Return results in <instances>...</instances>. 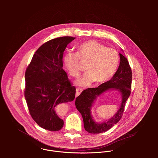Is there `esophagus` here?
<instances>
[{"instance_id":"esophagus-1","label":"esophagus","mask_w":158,"mask_h":158,"mask_svg":"<svg viewBox=\"0 0 158 158\" xmlns=\"http://www.w3.org/2000/svg\"><path fill=\"white\" fill-rule=\"evenodd\" d=\"M81 93H82V89H79V88H77V89H76V97L79 96L81 94Z\"/></svg>"}]
</instances>
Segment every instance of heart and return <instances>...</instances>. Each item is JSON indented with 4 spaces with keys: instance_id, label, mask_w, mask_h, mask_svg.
Segmentation results:
<instances>
[{
    "instance_id": "b5f03b06",
    "label": "heart",
    "mask_w": 158,
    "mask_h": 158,
    "mask_svg": "<svg viewBox=\"0 0 158 158\" xmlns=\"http://www.w3.org/2000/svg\"><path fill=\"white\" fill-rule=\"evenodd\" d=\"M89 61L87 73L77 81L81 86H88L93 82L104 83L110 79L116 71L119 62L118 52L96 41L88 40L77 48V52H67L64 57V63L69 73L74 77L80 74L81 60Z\"/></svg>"
}]
</instances>
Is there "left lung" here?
<instances>
[{
	"label": "left lung",
	"mask_w": 158,
	"mask_h": 158,
	"mask_svg": "<svg viewBox=\"0 0 158 158\" xmlns=\"http://www.w3.org/2000/svg\"><path fill=\"white\" fill-rule=\"evenodd\" d=\"M121 62L119 68L112 78L101 84L98 87L88 88L76 99V107L81 114L84 126L86 131L92 134H99L110 129L117 124L122 118L124 110L125 104L131 94L132 83V71L127 59L119 54ZM109 88L118 89L122 94V102L117 113L107 122L98 124L92 119L90 109L96 98Z\"/></svg>",
	"instance_id": "1"
}]
</instances>
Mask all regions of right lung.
<instances>
[{
    "mask_svg": "<svg viewBox=\"0 0 158 158\" xmlns=\"http://www.w3.org/2000/svg\"><path fill=\"white\" fill-rule=\"evenodd\" d=\"M76 37L51 39L35 51L25 73L24 96L30 114L43 129H61L64 121L57 109L60 104L74 101L76 87L63 70V54Z\"/></svg>",
    "mask_w": 158,
    "mask_h": 158,
    "instance_id": "right-lung-1",
    "label": "right lung"
}]
</instances>
